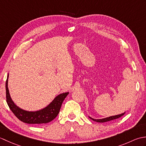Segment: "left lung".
<instances>
[{"label": "left lung", "instance_id": "1", "mask_svg": "<svg viewBox=\"0 0 146 146\" xmlns=\"http://www.w3.org/2000/svg\"><path fill=\"white\" fill-rule=\"evenodd\" d=\"M125 112H123L121 114H119V115H113V116H110V117H108L107 118H104V119H93V118L90 117V116L89 118L90 119H91L92 120H93L94 121H95V122H100V123H103V122H108V121H110V120H113L115 119H119L120 117L123 116V115L125 114Z\"/></svg>", "mask_w": 146, "mask_h": 146}]
</instances>
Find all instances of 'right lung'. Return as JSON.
Masks as SVG:
<instances>
[{"instance_id": "add662e5", "label": "right lung", "mask_w": 146, "mask_h": 146, "mask_svg": "<svg viewBox=\"0 0 146 146\" xmlns=\"http://www.w3.org/2000/svg\"><path fill=\"white\" fill-rule=\"evenodd\" d=\"M8 78L9 74L5 83L6 100L8 106L18 119L29 124L41 125L43 123H47L54 119L60 112L64 98L69 94V92H65L57 95L50 104L41 110L37 111L25 110L19 107L12 100L8 88Z\"/></svg>"}]
</instances>
